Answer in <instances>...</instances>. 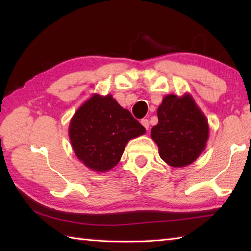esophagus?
I'll use <instances>...</instances> for the list:
<instances>
[{
  "label": "esophagus",
  "instance_id": "1",
  "mask_svg": "<svg viewBox=\"0 0 251 251\" xmlns=\"http://www.w3.org/2000/svg\"><path fill=\"white\" fill-rule=\"evenodd\" d=\"M141 123H142V125L145 127L146 130H148V128H150V122H148V120H142Z\"/></svg>",
  "mask_w": 251,
  "mask_h": 251
}]
</instances>
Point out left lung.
Here are the masks:
<instances>
[{"instance_id": "8db88e82", "label": "left lung", "mask_w": 251, "mask_h": 251, "mask_svg": "<svg viewBox=\"0 0 251 251\" xmlns=\"http://www.w3.org/2000/svg\"><path fill=\"white\" fill-rule=\"evenodd\" d=\"M158 124L151 136L160 158L172 167L193 164L205 151L209 138V125L205 114L189 93L178 96L168 94L157 109Z\"/></svg>"}]
</instances>
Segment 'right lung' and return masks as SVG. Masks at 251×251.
<instances>
[{
	"label": "right lung",
	"instance_id": "obj_1",
	"mask_svg": "<svg viewBox=\"0 0 251 251\" xmlns=\"http://www.w3.org/2000/svg\"><path fill=\"white\" fill-rule=\"evenodd\" d=\"M145 131L110 94H93L76 110L69 126L75 155L87 168L100 173L115 167L127 143Z\"/></svg>",
	"mask_w": 251,
	"mask_h": 251
}]
</instances>
